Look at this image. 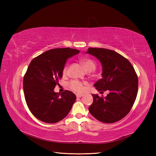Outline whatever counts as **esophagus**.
<instances>
[{
    "label": "esophagus",
    "mask_w": 156,
    "mask_h": 156,
    "mask_svg": "<svg viewBox=\"0 0 156 156\" xmlns=\"http://www.w3.org/2000/svg\"><path fill=\"white\" fill-rule=\"evenodd\" d=\"M82 96H83V94H76V97L77 98H80Z\"/></svg>",
    "instance_id": "esophagus-1"
}]
</instances>
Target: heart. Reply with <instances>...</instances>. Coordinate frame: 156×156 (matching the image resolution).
<instances>
[{
    "mask_svg": "<svg viewBox=\"0 0 156 156\" xmlns=\"http://www.w3.org/2000/svg\"><path fill=\"white\" fill-rule=\"evenodd\" d=\"M81 62L83 63L84 67L88 72H92L95 70L96 68V63L93 59L89 58H84L81 60ZM69 66L68 64H66L63 68V73L66 74L67 73ZM84 83L78 80H72L69 82L68 87L72 90L76 92H82L84 90Z\"/></svg>",
    "mask_w": 156,
    "mask_h": 156,
    "instance_id": "b5f03b06",
    "label": "heart"
}]
</instances>
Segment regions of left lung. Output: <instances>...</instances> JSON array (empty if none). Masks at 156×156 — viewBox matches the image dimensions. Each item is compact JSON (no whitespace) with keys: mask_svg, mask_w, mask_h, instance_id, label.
Returning a JSON list of instances; mask_svg holds the SVG:
<instances>
[{"mask_svg":"<svg viewBox=\"0 0 156 156\" xmlns=\"http://www.w3.org/2000/svg\"><path fill=\"white\" fill-rule=\"evenodd\" d=\"M86 53L97 58L102 64V78L94 86L98 91H109L105 98L92 94L94 102L89 107V112L100 122L119 121L130 112L138 94L135 69L127 59L113 50L91 47Z\"/></svg>","mask_w":156,"mask_h":156,"instance_id":"1","label":"left lung"}]
</instances>
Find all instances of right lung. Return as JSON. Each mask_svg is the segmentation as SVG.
I'll return each instance as SVG.
<instances>
[{
    "label": "right lung",
    "instance_id": "obj_1",
    "mask_svg": "<svg viewBox=\"0 0 156 156\" xmlns=\"http://www.w3.org/2000/svg\"><path fill=\"white\" fill-rule=\"evenodd\" d=\"M79 52L69 47L50 49L34 58L29 65L23 78V91L29 109L38 120L58 122L72 109L76 95L68 90L60 94L54 89L62 77L67 60Z\"/></svg>",
    "mask_w": 156,
    "mask_h": 156
}]
</instances>
